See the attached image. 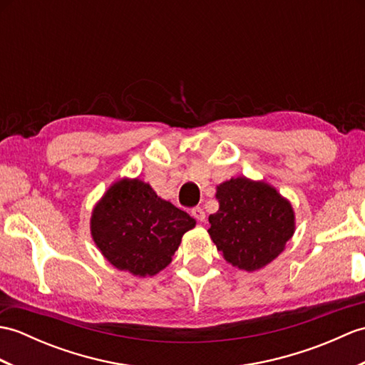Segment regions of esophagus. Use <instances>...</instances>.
<instances>
[{
	"instance_id": "esophagus-1",
	"label": "esophagus",
	"mask_w": 365,
	"mask_h": 365,
	"mask_svg": "<svg viewBox=\"0 0 365 365\" xmlns=\"http://www.w3.org/2000/svg\"><path fill=\"white\" fill-rule=\"evenodd\" d=\"M191 215L195 216V218H196L197 221H204V220H205V212H204L200 207H195V208H192Z\"/></svg>"
}]
</instances>
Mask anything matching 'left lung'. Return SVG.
I'll list each match as a JSON object with an SVG mask.
<instances>
[{
  "label": "left lung",
  "mask_w": 365,
  "mask_h": 365,
  "mask_svg": "<svg viewBox=\"0 0 365 365\" xmlns=\"http://www.w3.org/2000/svg\"><path fill=\"white\" fill-rule=\"evenodd\" d=\"M216 199L220 210L208 216V234L232 267L255 271L284 251L294 232V216L273 187L230 178L220 185Z\"/></svg>",
  "instance_id": "obj_1"
}]
</instances>
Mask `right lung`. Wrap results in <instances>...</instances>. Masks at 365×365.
Returning a JSON list of instances; mask_svg holds the SVG:
<instances>
[{"label": "right lung", "instance_id": "1", "mask_svg": "<svg viewBox=\"0 0 365 365\" xmlns=\"http://www.w3.org/2000/svg\"><path fill=\"white\" fill-rule=\"evenodd\" d=\"M195 226L187 212L138 178L114 183L91 220L92 238L108 262L143 277L168 267L183 234Z\"/></svg>", "mask_w": 365, "mask_h": 365}]
</instances>
